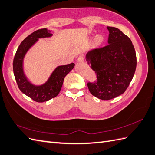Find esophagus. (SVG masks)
<instances>
[{
  "mask_svg": "<svg viewBox=\"0 0 155 155\" xmlns=\"http://www.w3.org/2000/svg\"><path fill=\"white\" fill-rule=\"evenodd\" d=\"M84 61V56H80L78 58L77 62L78 63H82V62H83Z\"/></svg>",
  "mask_w": 155,
  "mask_h": 155,
  "instance_id": "obj_1",
  "label": "esophagus"
}]
</instances>
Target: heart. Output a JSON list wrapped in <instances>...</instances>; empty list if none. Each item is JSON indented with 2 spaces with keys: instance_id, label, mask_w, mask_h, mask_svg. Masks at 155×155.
I'll return each instance as SVG.
<instances>
[{
  "instance_id": "b5f03b06",
  "label": "heart",
  "mask_w": 155,
  "mask_h": 155,
  "mask_svg": "<svg viewBox=\"0 0 155 155\" xmlns=\"http://www.w3.org/2000/svg\"><path fill=\"white\" fill-rule=\"evenodd\" d=\"M104 41V38L102 34H97L95 36L93 43L96 48H99L103 45Z\"/></svg>"
}]
</instances>
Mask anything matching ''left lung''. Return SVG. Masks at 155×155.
Returning <instances> with one entry per match:
<instances>
[{
    "mask_svg": "<svg viewBox=\"0 0 155 155\" xmlns=\"http://www.w3.org/2000/svg\"><path fill=\"white\" fill-rule=\"evenodd\" d=\"M108 45L88 52L86 61L97 76V82H88L91 94L110 100L123 94L135 73L136 55L130 38L115 27L107 26Z\"/></svg>",
    "mask_w": 155,
    "mask_h": 155,
    "instance_id": "left-lung-1",
    "label": "left lung"
}]
</instances>
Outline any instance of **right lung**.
<instances>
[{
	"label": "right lung",
	"mask_w": 155,
	"mask_h": 155,
	"mask_svg": "<svg viewBox=\"0 0 155 155\" xmlns=\"http://www.w3.org/2000/svg\"><path fill=\"white\" fill-rule=\"evenodd\" d=\"M50 32L47 28H42L30 34L20 44L13 61L14 76L19 90L38 103L45 102L58 95L65 77L74 66V63L58 66L53 71L48 80L41 85L33 84L26 77L23 69V60L26 52L39 38L51 37L52 34Z\"/></svg>",
	"instance_id": "1"
}]
</instances>
